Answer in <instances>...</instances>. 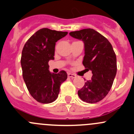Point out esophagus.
<instances>
[{
	"label": "esophagus",
	"mask_w": 134,
	"mask_h": 134,
	"mask_svg": "<svg viewBox=\"0 0 134 134\" xmlns=\"http://www.w3.org/2000/svg\"><path fill=\"white\" fill-rule=\"evenodd\" d=\"M67 76H68V77H69V78H76V74H71V73H69V72L67 74Z\"/></svg>",
	"instance_id": "obj_1"
}]
</instances>
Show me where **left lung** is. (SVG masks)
I'll return each mask as SVG.
<instances>
[{
  "instance_id": "obj_1",
  "label": "left lung",
  "mask_w": 134,
  "mask_h": 134,
  "mask_svg": "<svg viewBox=\"0 0 134 134\" xmlns=\"http://www.w3.org/2000/svg\"><path fill=\"white\" fill-rule=\"evenodd\" d=\"M69 35L83 42V65L86 70L92 73L91 80L86 81L78 91L79 97L88 103L99 102L108 94L116 75L115 52L107 39L93 29L72 31Z\"/></svg>"
}]
</instances>
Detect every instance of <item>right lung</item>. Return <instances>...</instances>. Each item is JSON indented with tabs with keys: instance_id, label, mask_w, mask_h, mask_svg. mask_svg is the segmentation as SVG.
<instances>
[{
	"instance_id": "1",
	"label": "right lung",
	"mask_w": 134,
	"mask_h": 134,
	"mask_svg": "<svg viewBox=\"0 0 134 134\" xmlns=\"http://www.w3.org/2000/svg\"><path fill=\"white\" fill-rule=\"evenodd\" d=\"M43 28L32 35L22 49V76L29 93L35 100L46 104L57 99L60 85L67 78V72H49L48 62L54 60L56 42L67 35Z\"/></svg>"
}]
</instances>
